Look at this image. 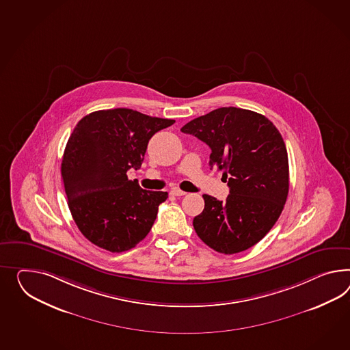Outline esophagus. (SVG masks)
Here are the masks:
<instances>
[{"mask_svg":"<svg viewBox=\"0 0 350 350\" xmlns=\"http://www.w3.org/2000/svg\"><path fill=\"white\" fill-rule=\"evenodd\" d=\"M171 196H174V197H183V196H185L187 193L185 191H183V190H180L178 188L171 189L170 190Z\"/></svg>","mask_w":350,"mask_h":350,"instance_id":"34e87169","label":"esophagus"}]
</instances>
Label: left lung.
<instances>
[{
	"instance_id": "left-lung-1",
	"label": "left lung",
	"mask_w": 350,
	"mask_h": 350,
	"mask_svg": "<svg viewBox=\"0 0 350 350\" xmlns=\"http://www.w3.org/2000/svg\"><path fill=\"white\" fill-rule=\"evenodd\" d=\"M211 148L209 166L224 172L226 202L204 194L193 219L199 239L222 254L250 249L278 221L287 200V148L268 118L246 109H215L181 128Z\"/></svg>"
}]
</instances>
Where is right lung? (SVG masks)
I'll list each match as a JSON object with an SVG mask.
<instances>
[{
    "mask_svg": "<svg viewBox=\"0 0 350 350\" xmlns=\"http://www.w3.org/2000/svg\"><path fill=\"white\" fill-rule=\"evenodd\" d=\"M174 123L118 108L94 111L75 126L61 174L72 217L94 245L131 250L151 231L167 193L144 190L126 171L141 167L151 137Z\"/></svg>",
    "mask_w": 350,
    "mask_h": 350,
    "instance_id": "add662e5",
    "label": "right lung"
}]
</instances>
